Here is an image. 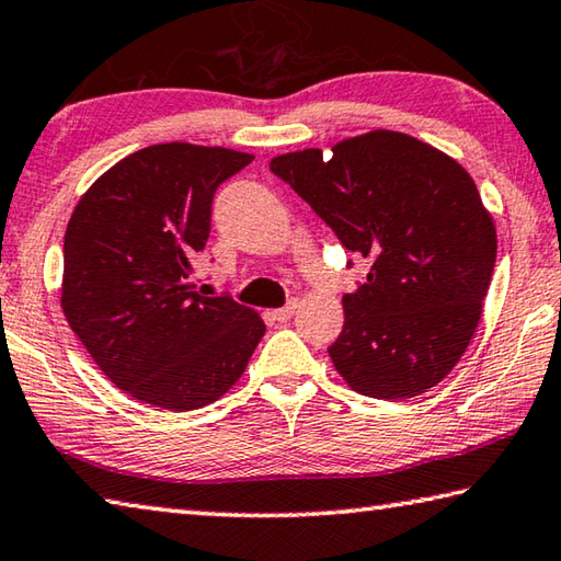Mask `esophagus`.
Segmentation results:
<instances>
[{"mask_svg":"<svg viewBox=\"0 0 561 561\" xmlns=\"http://www.w3.org/2000/svg\"><path fill=\"white\" fill-rule=\"evenodd\" d=\"M294 311H297V301H289L287 307L274 309V311H272V319L279 321V323H287V321L291 319V316H294Z\"/></svg>","mask_w":561,"mask_h":561,"instance_id":"esophagus-1","label":"esophagus"}]
</instances>
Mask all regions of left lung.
<instances>
[{"mask_svg":"<svg viewBox=\"0 0 561 561\" xmlns=\"http://www.w3.org/2000/svg\"><path fill=\"white\" fill-rule=\"evenodd\" d=\"M270 169L370 260L329 348L341 378L378 400L439 385L473 339L495 267V222L468 171L392 129L289 151Z\"/></svg>","mask_w":561,"mask_h":561,"instance_id":"8db88e82","label":"left lung"}]
</instances>
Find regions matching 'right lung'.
<instances>
[{"mask_svg":"<svg viewBox=\"0 0 561 561\" xmlns=\"http://www.w3.org/2000/svg\"><path fill=\"white\" fill-rule=\"evenodd\" d=\"M254 157L169 141L107 169L68 220L60 309L110 382L171 412L220 400L264 335L257 311L193 291L218 186Z\"/></svg>","mask_w":561,"mask_h":561,"instance_id":"obj_1","label":"right lung"}]
</instances>
